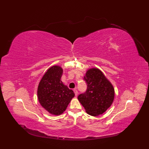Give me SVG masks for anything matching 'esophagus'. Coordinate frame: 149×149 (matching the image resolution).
I'll use <instances>...</instances> for the list:
<instances>
[{"mask_svg":"<svg viewBox=\"0 0 149 149\" xmlns=\"http://www.w3.org/2000/svg\"><path fill=\"white\" fill-rule=\"evenodd\" d=\"M74 93H75V96L77 97V96L78 95V91H77V90L76 89H74Z\"/></svg>","mask_w":149,"mask_h":149,"instance_id":"esophagus-1","label":"esophagus"}]
</instances>
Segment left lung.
<instances>
[{
	"label": "left lung",
	"instance_id": "8db88e82",
	"mask_svg": "<svg viewBox=\"0 0 149 149\" xmlns=\"http://www.w3.org/2000/svg\"><path fill=\"white\" fill-rule=\"evenodd\" d=\"M88 89L78 100L89 115L97 116L104 113L113 102L115 89L113 85L100 69L92 68L84 77Z\"/></svg>",
	"mask_w": 149,
	"mask_h": 149
}]
</instances>
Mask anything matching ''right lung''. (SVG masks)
<instances>
[{"instance_id": "obj_1", "label": "right lung", "mask_w": 149, "mask_h": 149, "mask_svg": "<svg viewBox=\"0 0 149 149\" xmlns=\"http://www.w3.org/2000/svg\"><path fill=\"white\" fill-rule=\"evenodd\" d=\"M62 68L54 65L42 77L37 88V98L40 105L49 113L60 115L63 113L74 97L75 93L61 80Z\"/></svg>"}]
</instances>
